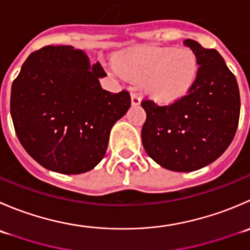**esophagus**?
Returning a JSON list of instances; mask_svg holds the SVG:
<instances>
[{"label": "esophagus", "mask_w": 250, "mask_h": 250, "mask_svg": "<svg viewBox=\"0 0 250 250\" xmlns=\"http://www.w3.org/2000/svg\"><path fill=\"white\" fill-rule=\"evenodd\" d=\"M130 104H132V106H138L140 105V96L138 93H133L132 95H130Z\"/></svg>", "instance_id": "34e87169"}]
</instances>
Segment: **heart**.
Instances as JSON below:
<instances>
[{
    "mask_svg": "<svg viewBox=\"0 0 250 250\" xmlns=\"http://www.w3.org/2000/svg\"><path fill=\"white\" fill-rule=\"evenodd\" d=\"M115 66L125 78L144 82L146 95L164 105L188 95L199 76L197 55L189 48L169 46L127 50L116 56Z\"/></svg>",
    "mask_w": 250,
    "mask_h": 250,
    "instance_id": "b5f03b06",
    "label": "heart"
}]
</instances>
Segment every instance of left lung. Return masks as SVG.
Here are the masks:
<instances>
[{"label": "left lung", "mask_w": 250, "mask_h": 250, "mask_svg": "<svg viewBox=\"0 0 250 250\" xmlns=\"http://www.w3.org/2000/svg\"><path fill=\"white\" fill-rule=\"evenodd\" d=\"M184 45L199 61L194 88L169 105L142 101L143 146L160 166L177 172L195 171L221 156L233 140L241 111L236 77L222 56L192 39Z\"/></svg>", "instance_id": "left-lung-1"}]
</instances>
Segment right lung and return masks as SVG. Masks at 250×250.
Segmentation results:
<instances>
[{
    "label": "right lung",
    "mask_w": 250,
    "mask_h": 250,
    "mask_svg": "<svg viewBox=\"0 0 250 250\" xmlns=\"http://www.w3.org/2000/svg\"><path fill=\"white\" fill-rule=\"evenodd\" d=\"M101 77V64L90 66L73 46L48 45L26 58L12 84L11 116L21 144L41 166L79 174L104 159L130 96L104 90Z\"/></svg>",
    "instance_id": "1"
}]
</instances>
